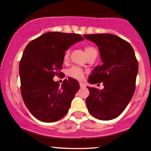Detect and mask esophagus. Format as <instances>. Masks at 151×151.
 I'll use <instances>...</instances> for the list:
<instances>
[{
	"label": "esophagus",
	"instance_id": "1",
	"mask_svg": "<svg viewBox=\"0 0 151 151\" xmlns=\"http://www.w3.org/2000/svg\"><path fill=\"white\" fill-rule=\"evenodd\" d=\"M80 88H85V85L83 84V83H80Z\"/></svg>",
	"mask_w": 151,
	"mask_h": 151
}]
</instances>
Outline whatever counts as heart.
<instances>
[{
  "label": "heart",
  "instance_id": "b5f03b06",
  "mask_svg": "<svg viewBox=\"0 0 151 151\" xmlns=\"http://www.w3.org/2000/svg\"><path fill=\"white\" fill-rule=\"evenodd\" d=\"M96 49L92 46H86L85 47V52L86 55H88L91 52H92L93 51H95ZM68 58V51H66L65 52L64 55V60H66ZM68 74H69L71 77H74V78L78 79V80H81L83 77V71L81 68H77V67H72L71 69L68 71Z\"/></svg>",
  "mask_w": 151,
  "mask_h": 151
}]
</instances>
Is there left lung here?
<instances>
[{
  "label": "left lung",
  "mask_w": 151,
  "mask_h": 151,
  "mask_svg": "<svg viewBox=\"0 0 151 151\" xmlns=\"http://www.w3.org/2000/svg\"><path fill=\"white\" fill-rule=\"evenodd\" d=\"M84 38L97 45L102 61L93 68L88 83H103L104 87L103 90L88 87L87 107L97 119L112 120L122 113L134 93L138 73L134 51L130 44L115 35L89 34Z\"/></svg>",
  "instance_id": "obj_1"
}]
</instances>
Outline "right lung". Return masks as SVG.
<instances>
[{"label":"right lung","instance_id":"right-lung-1","mask_svg":"<svg viewBox=\"0 0 151 151\" xmlns=\"http://www.w3.org/2000/svg\"><path fill=\"white\" fill-rule=\"evenodd\" d=\"M83 40L76 33L48 32L25 47L19 67L21 93L28 110L39 121L55 122L68 112L80 84L68 77L60 85L53 77L61 74L65 52Z\"/></svg>","mask_w":151,"mask_h":151}]
</instances>
